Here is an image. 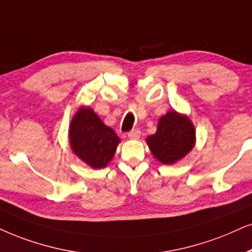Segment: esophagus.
<instances>
[{
    "label": "esophagus",
    "instance_id": "esophagus-1",
    "mask_svg": "<svg viewBox=\"0 0 252 252\" xmlns=\"http://www.w3.org/2000/svg\"><path fill=\"white\" fill-rule=\"evenodd\" d=\"M128 137L130 139H138L141 137V131L138 129H133L128 133Z\"/></svg>",
    "mask_w": 252,
    "mask_h": 252
}]
</instances>
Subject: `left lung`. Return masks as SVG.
Listing matches in <instances>:
<instances>
[{
	"mask_svg": "<svg viewBox=\"0 0 252 252\" xmlns=\"http://www.w3.org/2000/svg\"><path fill=\"white\" fill-rule=\"evenodd\" d=\"M155 158L171 165L184 158L195 144V129L186 115L170 110L158 121L157 131L146 138Z\"/></svg>",
	"mask_w": 252,
	"mask_h": 252,
	"instance_id": "8db88e82",
	"label": "left lung"
}]
</instances>
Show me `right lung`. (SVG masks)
<instances>
[{"label": "right lung", "instance_id": "add662e5", "mask_svg": "<svg viewBox=\"0 0 252 252\" xmlns=\"http://www.w3.org/2000/svg\"><path fill=\"white\" fill-rule=\"evenodd\" d=\"M72 151L91 167H106L115 155L121 139L95 111L81 107L72 119L68 130Z\"/></svg>", "mask_w": 252, "mask_h": 252}]
</instances>
